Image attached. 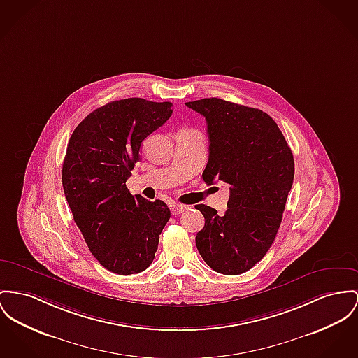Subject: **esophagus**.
<instances>
[{
	"mask_svg": "<svg viewBox=\"0 0 358 358\" xmlns=\"http://www.w3.org/2000/svg\"><path fill=\"white\" fill-rule=\"evenodd\" d=\"M185 210H187V206H186V205H179V203L171 205V213H172V215H180V213H183Z\"/></svg>",
	"mask_w": 358,
	"mask_h": 358,
	"instance_id": "obj_1",
	"label": "esophagus"
}]
</instances>
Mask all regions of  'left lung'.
I'll use <instances>...</instances> for the list:
<instances>
[{
	"mask_svg": "<svg viewBox=\"0 0 358 358\" xmlns=\"http://www.w3.org/2000/svg\"><path fill=\"white\" fill-rule=\"evenodd\" d=\"M186 106L208 124L205 183L229 185L224 215L195 206L205 217L195 244L215 271L238 275L259 262L275 238L293 185V153L277 123L258 108L217 97Z\"/></svg>",
	"mask_w": 358,
	"mask_h": 358,
	"instance_id": "8db88e82",
	"label": "left lung"
}]
</instances>
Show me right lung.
Returning a JSON list of instances; mask_svg holds the SVG:
<instances>
[{
    "mask_svg": "<svg viewBox=\"0 0 358 358\" xmlns=\"http://www.w3.org/2000/svg\"><path fill=\"white\" fill-rule=\"evenodd\" d=\"M172 103L141 97L111 101L73 131L62 186L90 251L107 270L137 274L150 266L171 217L167 205L133 196L126 180L143 140L172 115Z\"/></svg>",
    "mask_w": 358,
    "mask_h": 358,
    "instance_id": "add662e5",
    "label": "right lung"
}]
</instances>
